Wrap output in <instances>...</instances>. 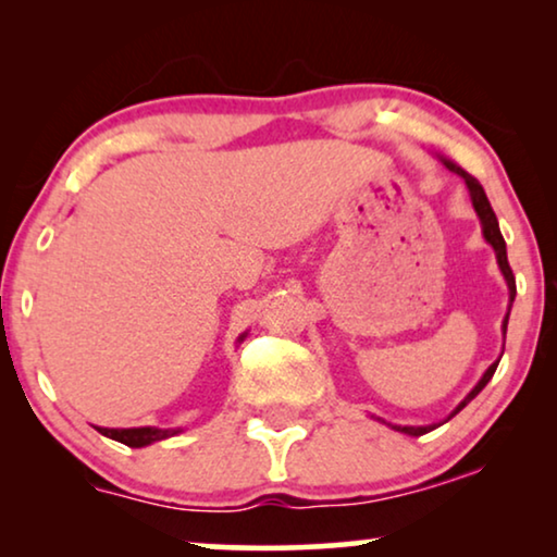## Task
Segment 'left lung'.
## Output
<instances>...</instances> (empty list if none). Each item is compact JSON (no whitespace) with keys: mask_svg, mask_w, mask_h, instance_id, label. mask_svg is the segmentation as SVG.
<instances>
[{"mask_svg":"<svg viewBox=\"0 0 557 557\" xmlns=\"http://www.w3.org/2000/svg\"><path fill=\"white\" fill-rule=\"evenodd\" d=\"M444 164H446L448 170H451V172L459 174V177H463V182H467V187H469V193H471V202H474V210H476V215H479V220H482V227H484V238H486V243H492V248H494V250H497V261H499V269H502V273H505V278H507V286H509V301H515V294H517V286H515V273H512V269H509L505 238H502V233H499V223H497V215H494L492 205H490V200H486V195H484V187L479 185V180H476V177H471L469 172H463L461 166H456L454 162H448V159H444ZM507 319H509V314H507ZM507 319H505V332H507ZM497 364H499V362H494L492 368L484 372V377L479 380V385L474 387V391H471V393L467 395V400H463L461 406L456 408L454 413L448 416V418H454L456 413H459V410H461L463 406H467L469 400H474L476 395L482 393V387H484L486 383H490L492 375H494V370H497ZM393 429H398V431H403V433H408V436H423V433H429V431H431V425H393Z\"/></svg>","mask_w":557,"mask_h":557,"instance_id":"obj_1","label":"left lung"}]
</instances>
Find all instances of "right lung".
Returning <instances> with one entry per match:
<instances>
[{"mask_svg":"<svg viewBox=\"0 0 557 557\" xmlns=\"http://www.w3.org/2000/svg\"><path fill=\"white\" fill-rule=\"evenodd\" d=\"M98 433L119 441V444L139 448V446L154 444V441L170 438L174 433H180V429H98Z\"/></svg>","mask_w":557,"mask_h":557,"instance_id":"add662e5","label":"right lung"}]
</instances>
